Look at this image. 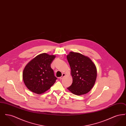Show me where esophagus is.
Segmentation results:
<instances>
[{
	"label": "esophagus",
	"mask_w": 126,
	"mask_h": 126,
	"mask_svg": "<svg viewBox=\"0 0 126 126\" xmlns=\"http://www.w3.org/2000/svg\"><path fill=\"white\" fill-rule=\"evenodd\" d=\"M65 76H66V74H65V73H63V74H62V76L60 78V80H61V79L63 78L64 77H65Z\"/></svg>",
	"instance_id": "obj_1"
}]
</instances>
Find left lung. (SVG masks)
I'll return each instance as SVG.
<instances>
[{
  "instance_id": "left-lung-1",
  "label": "left lung",
  "mask_w": 126,
  "mask_h": 126,
  "mask_svg": "<svg viewBox=\"0 0 126 126\" xmlns=\"http://www.w3.org/2000/svg\"><path fill=\"white\" fill-rule=\"evenodd\" d=\"M67 60L73 78L72 84L67 89L77 95L88 93L95 82V65L90 58L77 52H70L67 56Z\"/></svg>"
}]
</instances>
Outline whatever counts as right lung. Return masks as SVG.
<instances>
[{"label":"right lung","mask_w":126,"mask_h":126,"mask_svg":"<svg viewBox=\"0 0 126 126\" xmlns=\"http://www.w3.org/2000/svg\"><path fill=\"white\" fill-rule=\"evenodd\" d=\"M55 57L54 55L42 53L37 56L25 66L23 78L29 90L42 94L54 84L57 78L54 76L50 65Z\"/></svg>","instance_id":"1"}]
</instances>
